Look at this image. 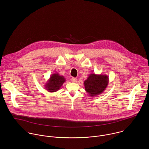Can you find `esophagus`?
<instances>
[{
  "label": "esophagus",
  "mask_w": 149,
  "mask_h": 149,
  "mask_svg": "<svg viewBox=\"0 0 149 149\" xmlns=\"http://www.w3.org/2000/svg\"><path fill=\"white\" fill-rule=\"evenodd\" d=\"M71 81H72L73 83H76V82H77V79H76V78H74V77H73V78H72V79H71Z\"/></svg>",
  "instance_id": "esophagus-1"
}]
</instances>
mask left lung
Instances as JSON below:
<instances>
[{"label": "left lung", "instance_id": "8db88e82", "mask_svg": "<svg viewBox=\"0 0 149 149\" xmlns=\"http://www.w3.org/2000/svg\"><path fill=\"white\" fill-rule=\"evenodd\" d=\"M109 83V78L106 74L91 73L84 82L85 90L89 96L93 97L102 93Z\"/></svg>", "mask_w": 149, "mask_h": 149}]
</instances>
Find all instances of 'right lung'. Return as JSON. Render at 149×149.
<instances>
[{
  "label": "right lung",
  "instance_id": "add662e5",
  "mask_svg": "<svg viewBox=\"0 0 149 149\" xmlns=\"http://www.w3.org/2000/svg\"><path fill=\"white\" fill-rule=\"evenodd\" d=\"M65 81L66 80L63 76H60L58 73H55L50 76L49 79L45 84V88L49 92H54L61 88Z\"/></svg>",
  "mask_w": 149,
  "mask_h": 149
}]
</instances>
